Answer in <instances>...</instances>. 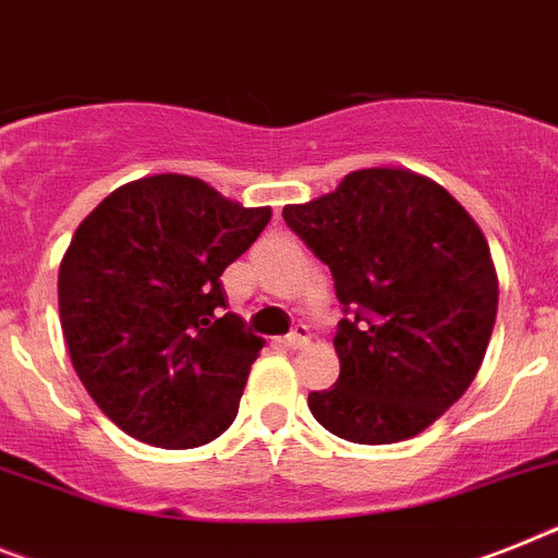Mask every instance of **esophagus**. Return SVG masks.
<instances>
[{"label": "esophagus", "instance_id": "1", "mask_svg": "<svg viewBox=\"0 0 558 558\" xmlns=\"http://www.w3.org/2000/svg\"><path fill=\"white\" fill-rule=\"evenodd\" d=\"M283 345H287V349H292V351L306 349V345H308V329H306V326H294L292 335L283 337Z\"/></svg>", "mask_w": 558, "mask_h": 558}]
</instances>
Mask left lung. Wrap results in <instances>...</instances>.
<instances>
[{"label":"left lung","instance_id":"8db88e82","mask_svg":"<svg viewBox=\"0 0 558 558\" xmlns=\"http://www.w3.org/2000/svg\"><path fill=\"white\" fill-rule=\"evenodd\" d=\"M283 221L329 266L345 315L340 377L308 395L317 423L360 446L428 428L474 383L494 331L482 229L451 192L391 167L349 172L329 195L283 207Z\"/></svg>","mask_w":558,"mask_h":558}]
</instances>
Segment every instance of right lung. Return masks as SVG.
Segmentation results:
<instances>
[{
  "label": "right lung",
  "mask_w": 558,
  "mask_h": 558,
  "mask_svg": "<svg viewBox=\"0 0 558 558\" xmlns=\"http://www.w3.org/2000/svg\"><path fill=\"white\" fill-rule=\"evenodd\" d=\"M269 218L167 172L78 223L59 266L62 331L87 395L130 437L198 448L232 425L264 340L227 312L221 275Z\"/></svg>",
  "instance_id": "1"
}]
</instances>
